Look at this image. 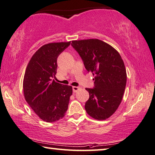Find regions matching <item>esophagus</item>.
Masks as SVG:
<instances>
[{"label": "esophagus", "instance_id": "obj_1", "mask_svg": "<svg viewBox=\"0 0 155 155\" xmlns=\"http://www.w3.org/2000/svg\"><path fill=\"white\" fill-rule=\"evenodd\" d=\"M80 89V86H73V93H76L78 91H79Z\"/></svg>", "mask_w": 155, "mask_h": 155}]
</instances>
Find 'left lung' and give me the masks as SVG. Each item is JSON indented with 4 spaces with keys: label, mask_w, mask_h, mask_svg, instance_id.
<instances>
[{
    "label": "left lung",
    "mask_w": 155,
    "mask_h": 155,
    "mask_svg": "<svg viewBox=\"0 0 155 155\" xmlns=\"http://www.w3.org/2000/svg\"><path fill=\"white\" fill-rule=\"evenodd\" d=\"M88 72L94 76L93 88H86L89 99L85 110L96 120L110 117L120 105L127 83L124 62L117 51L97 39L72 41Z\"/></svg>",
    "instance_id": "8db88e82"
}]
</instances>
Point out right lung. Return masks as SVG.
I'll use <instances>...</instances> for the list:
<instances>
[{
    "instance_id": "add662e5",
    "label": "right lung",
    "mask_w": 155,
    "mask_h": 155,
    "mask_svg": "<svg viewBox=\"0 0 155 155\" xmlns=\"http://www.w3.org/2000/svg\"><path fill=\"white\" fill-rule=\"evenodd\" d=\"M70 43H50L41 46L30 60L24 73V98L35 113L47 123L64 117L73 93L72 86L51 81L56 74L57 58Z\"/></svg>"
}]
</instances>
